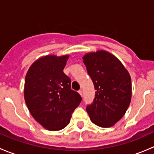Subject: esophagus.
<instances>
[{
	"label": "esophagus",
	"instance_id": "esophagus-1",
	"mask_svg": "<svg viewBox=\"0 0 154 154\" xmlns=\"http://www.w3.org/2000/svg\"><path fill=\"white\" fill-rule=\"evenodd\" d=\"M78 92H79V94H80V96H81V97H82V96H83V91H82V90H80V91H79Z\"/></svg>",
	"mask_w": 154,
	"mask_h": 154
}]
</instances>
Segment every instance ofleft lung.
Instances as JSON below:
<instances>
[{
    "label": "left lung",
    "instance_id": "8db88e82",
    "mask_svg": "<svg viewBox=\"0 0 154 154\" xmlns=\"http://www.w3.org/2000/svg\"><path fill=\"white\" fill-rule=\"evenodd\" d=\"M83 60L96 89L92 104L86 107L90 120L100 127H112L131 101L130 73L116 56L104 50L86 53Z\"/></svg>",
    "mask_w": 154,
    "mask_h": 154
}]
</instances>
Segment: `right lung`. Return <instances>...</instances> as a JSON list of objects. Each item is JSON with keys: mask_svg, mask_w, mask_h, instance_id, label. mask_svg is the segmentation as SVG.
I'll list each match as a JSON object with an SVG mask.
<instances>
[{"mask_svg": "<svg viewBox=\"0 0 154 154\" xmlns=\"http://www.w3.org/2000/svg\"><path fill=\"white\" fill-rule=\"evenodd\" d=\"M68 58V54L42 57L26 74L24 95L27 108L34 119L50 131L65 128L82 100L63 72Z\"/></svg>", "mask_w": 154, "mask_h": 154, "instance_id": "right-lung-1", "label": "right lung"}]
</instances>
